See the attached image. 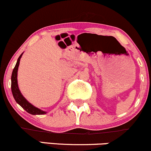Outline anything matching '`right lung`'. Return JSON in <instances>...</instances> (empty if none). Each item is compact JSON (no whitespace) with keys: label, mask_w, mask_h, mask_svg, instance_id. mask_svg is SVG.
Wrapping results in <instances>:
<instances>
[{"label":"right lung","mask_w":151,"mask_h":151,"mask_svg":"<svg viewBox=\"0 0 151 151\" xmlns=\"http://www.w3.org/2000/svg\"><path fill=\"white\" fill-rule=\"evenodd\" d=\"M20 55L18 59V61H17L16 65H15L14 69H13V72H12V76H11V90H12V93H13V96L14 97L15 101L20 106H22V109H24L27 113L32 114V115H42V114H46L45 111H44L40 110V109L37 108V107L34 106L33 105L31 104L30 102L27 101V99L24 97L22 95L21 92H20V89L18 88V67L19 64H20V60L21 58L22 55Z\"/></svg>","instance_id":"1"}]
</instances>
